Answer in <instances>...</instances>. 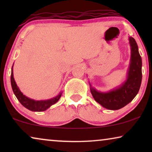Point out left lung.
Here are the masks:
<instances>
[{
  "label": "left lung",
  "mask_w": 152,
  "mask_h": 152,
  "mask_svg": "<svg viewBox=\"0 0 152 152\" xmlns=\"http://www.w3.org/2000/svg\"><path fill=\"white\" fill-rule=\"evenodd\" d=\"M129 40L131 46V60L125 82L118 88L107 93L96 91L90 84L93 98L107 109L118 110L124 107L134 99L140 89L142 82V59L136 40L133 37H129Z\"/></svg>",
  "instance_id": "1"
}]
</instances>
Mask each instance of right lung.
<instances>
[{"mask_svg": "<svg viewBox=\"0 0 152 152\" xmlns=\"http://www.w3.org/2000/svg\"><path fill=\"white\" fill-rule=\"evenodd\" d=\"M14 65V64H13ZM11 85L12 91L18 99V100L20 102V103L26 107V109L30 110L32 111H43L50 107L52 105L54 104L57 102L61 96L62 93H59V94L57 95V96L53 97V98L47 99V100H40V101H36L34 99L29 98V97H26L21 93L20 89L16 85V83L14 80V75H13V66L12 68V73H11Z\"/></svg>", "mask_w": 152, "mask_h": 152, "instance_id": "obj_1", "label": "right lung"}]
</instances>
